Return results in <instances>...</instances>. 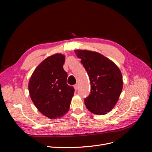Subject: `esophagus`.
Returning a JSON list of instances; mask_svg holds the SVG:
<instances>
[{
	"instance_id": "esophagus-1",
	"label": "esophagus",
	"mask_w": 152,
	"mask_h": 152,
	"mask_svg": "<svg viewBox=\"0 0 152 152\" xmlns=\"http://www.w3.org/2000/svg\"><path fill=\"white\" fill-rule=\"evenodd\" d=\"M78 84H75L74 86H73V87H74V89H75V91H77V89H78Z\"/></svg>"
}]
</instances>
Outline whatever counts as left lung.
<instances>
[{"label":"left lung","instance_id":"1","mask_svg":"<svg viewBox=\"0 0 152 152\" xmlns=\"http://www.w3.org/2000/svg\"><path fill=\"white\" fill-rule=\"evenodd\" d=\"M87 71L91 93L84 99L86 108L96 115H105L116 104L123 87L120 69L103 55L88 50H75Z\"/></svg>","mask_w":152,"mask_h":152}]
</instances>
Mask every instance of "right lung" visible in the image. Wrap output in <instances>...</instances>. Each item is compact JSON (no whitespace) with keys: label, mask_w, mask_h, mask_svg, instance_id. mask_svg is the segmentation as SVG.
Returning <instances> with one entry per match:
<instances>
[{"label":"right lung","mask_w":152,"mask_h":152,"mask_svg":"<svg viewBox=\"0 0 152 152\" xmlns=\"http://www.w3.org/2000/svg\"><path fill=\"white\" fill-rule=\"evenodd\" d=\"M65 55L59 53L45 58L35 68L28 83L31 99L39 111L50 119L63 117L68 112L74 94L66 84L64 70Z\"/></svg>","instance_id":"obj_1"}]
</instances>
